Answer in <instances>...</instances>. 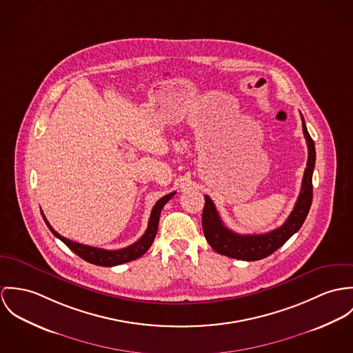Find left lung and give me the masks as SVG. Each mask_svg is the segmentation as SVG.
Instances as JSON below:
<instances>
[{
	"mask_svg": "<svg viewBox=\"0 0 353 353\" xmlns=\"http://www.w3.org/2000/svg\"><path fill=\"white\" fill-rule=\"evenodd\" d=\"M302 127L309 149L307 166L305 169L301 194L298 196L295 207L280 228L265 234H236L223 225L212 200L208 196H204L205 203L201 214L203 233L210 246L216 253L245 261L261 260L272 254L274 250L283 246L288 238H291L302 228L313 201V172L315 165V146L306 128L303 117Z\"/></svg>",
	"mask_w": 353,
	"mask_h": 353,
	"instance_id": "1",
	"label": "left lung"
}]
</instances>
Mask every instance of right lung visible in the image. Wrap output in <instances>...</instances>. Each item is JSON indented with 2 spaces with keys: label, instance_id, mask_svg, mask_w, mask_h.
Listing matches in <instances>:
<instances>
[{
  "label": "right lung",
  "instance_id": "obj_1",
  "mask_svg": "<svg viewBox=\"0 0 353 353\" xmlns=\"http://www.w3.org/2000/svg\"><path fill=\"white\" fill-rule=\"evenodd\" d=\"M176 192H172L169 195L163 196L158 200L154 204L152 214H150V219H149V225L148 229L145 232V234L142 235L137 242H134L132 245L119 249V250H105V249H100V248H94V246H88V245H82L79 242H74L72 239H68L61 234H58L51 225L48 223V221L46 219L43 211H41V216L46 222V225L48 226V229L51 230V233L55 235L57 238H59L70 250H73L76 254H79L81 259H83L85 261L94 264V265H100V267H115L120 265L132 260H137L138 257L143 256L149 248L152 246L158 230V222H159V215L161 211L163 208V205L174 196Z\"/></svg>",
  "mask_w": 353,
  "mask_h": 353
}]
</instances>
